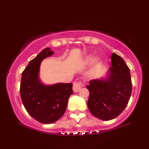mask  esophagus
I'll list each match as a JSON object with an SVG mask.
<instances>
[{
    "label": "esophagus",
    "mask_w": 149,
    "mask_h": 149,
    "mask_svg": "<svg viewBox=\"0 0 149 149\" xmlns=\"http://www.w3.org/2000/svg\"><path fill=\"white\" fill-rule=\"evenodd\" d=\"M81 87H82L81 83H76V82H75V83H73V91L75 93H76V92H78L80 90Z\"/></svg>",
    "instance_id": "34e87169"
}]
</instances>
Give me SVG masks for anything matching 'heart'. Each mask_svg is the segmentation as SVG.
I'll use <instances>...</instances> for the list:
<instances>
[{
    "label": "heart",
    "mask_w": 149,
    "mask_h": 149,
    "mask_svg": "<svg viewBox=\"0 0 149 149\" xmlns=\"http://www.w3.org/2000/svg\"><path fill=\"white\" fill-rule=\"evenodd\" d=\"M95 61V69L97 70L100 67L101 63L102 62H101L100 59H96L95 56L94 55V54H88V55H87L86 57H85L84 60H83V63H84L85 64H92V63H93Z\"/></svg>",
    "instance_id": "obj_1"
}]
</instances>
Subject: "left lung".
<instances>
[{
	"label": "left lung",
	"mask_w": 149,
	"mask_h": 149,
	"mask_svg": "<svg viewBox=\"0 0 149 149\" xmlns=\"http://www.w3.org/2000/svg\"><path fill=\"white\" fill-rule=\"evenodd\" d=\"M111 66L105 76L90 82L88 101L89 110L94 116L110 120L118 116L129 102L132 93L130 69L122 57L113 53Z\"/></svg>",
	"instance_id": "left-lung-1"
}]
</instances>
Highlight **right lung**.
<instances>
[{
  "instance_id": "1",
  "label": "right lung",
  "mask_w": 149,
  "mask_h": 149,
  "mask_svg": "<svg viewBox=\"0 0 149 149\" xmlns=\"http://www.w3.org/2000/svg\"><path fill=\"white\" fill-rule=\"evenodd\" d=\"M53 54L49 47L42 49L22 72L20 84V95L26 110L43 124L53 123L64 115L69 97L73 94L72 83L47 85L40 80L42 61Z\"/></svg>"
}]
</instances>
